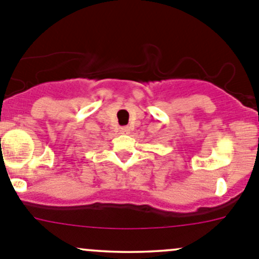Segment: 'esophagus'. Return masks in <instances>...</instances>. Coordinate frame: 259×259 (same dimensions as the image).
Instances as JSON below:
<instances>
[{
    "instance_id": "34e87169",
    "label": "esophagus",
    "mask_w": 259,
    "mask_h": 259,
    "mask_svg": "<svg viewBox=\"0 0 259 259\" xmlns=\"http://www.w3.org/2000/svg\"><path fill=\"white\" fill-rule=\"evenodd\" d=\"M130 129L127 126H122L120 127V134H129Z\"/></svg>"
}]
</instances>
